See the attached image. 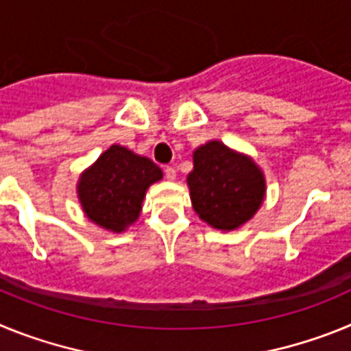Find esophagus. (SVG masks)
<instances>
[{
	"label": "esophagus",
	"instance_id": "esophagus-1",
	"mask_svg": "<svg viewBox=\"0 0 351 351\" xmlns=\"http://www.w3.org/2000/svg\"><path fill=\"white\" fill-rule=\"evenodd\" d=\"M165 178L169 179V181H173V179L178 178V172H176L173 167H165Z\"/></svg>",
	"mask_w": 351,
	"mask_h": 351
}]
</instances>
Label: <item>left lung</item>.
Segmentation results:
<instances>
[{
	"instance_id": "8db88e82",
	"label": "left lung",
	"mask_w": 351,
	"mask_h": 351,
	"mask_svg": "<svg viewBox=\"0 0 351 351\" xmlns=\"http://www.w3.org/2000/svg\"><path fill=\"white\" fill-rule=\"evenodd\" d=\"M186 181L195 213L223 232L250 221L265 197V178L260 167L219 141L195 149L193 170Z\"/></svg>"
}]
</instances>
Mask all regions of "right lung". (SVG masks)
Segmentation results:
<instances>
[{
  "label": "right lung",
  "mask_w": 351,
  "mask_h": 351,
  "mask_svg": "<svg viewBox=\"0 0 351 351\" xmlns=\"http://www.w3.org/2000/svg\"><path fill=\"white\" fill-rule=\"evenodd\" d=\"M161 178V169L149 158L114 144L82 172L79 202L93 223L121 234L137 221L145 191Z\"/></svg>",
  "instance_id": "obj_1"
}]
</instances>
